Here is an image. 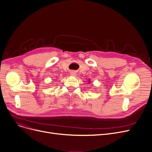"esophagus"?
<instances>
[{
	"label": "esophagus",
	"instance_id": "esophagus-1",
	"mask_svg": "<svg viewBox=\"0 0 152 152\" xmlns=\"http://www.w3.org/2000/svg\"><path fill=\"white\" fill-rule=\"evenodd\" d=\"M71 75L72 76H76V72H75V71H72Z\"/></svg>",
	"mask_w": 152,
	"mask_h": 152
}]
</instances>
